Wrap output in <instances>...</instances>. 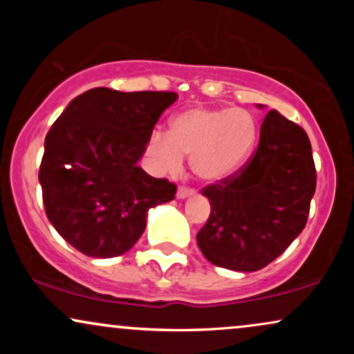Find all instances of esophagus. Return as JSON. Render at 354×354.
Masks as SVG:
<instances>
[{"label":"esophagus","mask_w":354,"mask_h":354,"mask_svg":"<svg viewBox=\"0 0 354 354\" xmlns=\"http://www.w3.org/2000/svg\"><path fill=\"white\" fill-rule=\"evenodd\" d=\"M196 193V191H194L193 188H188V186H180V188H178V193H176V196L178 198H188V196H193V194Z\"/></svg>","instance_id":"esophagus-1"}]
</instances>
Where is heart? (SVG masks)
Segmentation results:
<instances>
[{"instance_id":"heart-1","label":"heart","mask_w":354,"mask_h":354,"mask_svg":"<svg viewBox=\"0 0 354 354\" xmlns=\"http://www.w3.org/2000/svg\"><path fill=\"white\" fill-rule=\"evenodd\" d=\"M258 124L251 113L233 108H191L171 120L169 131L151 133L148 149L166 171H180L185 156L206 181L236 173L253 153Z\"/></svg>"}]
</instances>
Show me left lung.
Wrapping results in <instances>:
<instances>
[{"instance_id":"obj_1","label":"left lung","mask_w":354,"mask_h":354,"mask_svg":"<svg viewBox=\"0 0 354 354\" xmlns=\"http://www.w3.org/2000/svg\"><path fill=\"white\" fill-rule=\"evenodd\" d=\"M315 189L310 138L271 109L250 160L201 189L211 205L208 221L196 234L201 253L228 270H261L304 230Z\"/></svg>"}]
</instances>
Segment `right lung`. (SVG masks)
Instances as JSON below:
<instances>
[{
	"label": "right lung",
	"instance_id": "right-lung-1",
	"mask_svg": "<svg viewBox=\"0 0 354 354\" xmlns=\"http://www.w3.org/2000/svg\"><path fill=\"white\" fill-rule=\"evenodd\" d=\"M173 91L93 88L68 104L48 131L39 165L46 216L73 248L91 258L126 253L146 213L171 201L176 185L138 166Z\"/></svg>",
	"mask_w": 354,
	"mask_h": 354
}]
</instances>
